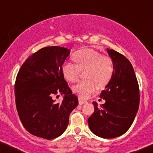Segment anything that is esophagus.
<instances>
[{"label": "esophagus", "instance_id": "34e87169", "mask_svg": "<svg viewBox=\"0 0 153 153\" xmlns=\"http://www.w3.org/2000/svg\"><path fill=\"white\" fill-rule=\"evenodd\" d=\"M78 101H79V104H80V105H82V104H86L88 102L86 100H84L82 98V97H79Z\"/></svg>", "mask_w": 153, "mask_h": 153}]
</instances>
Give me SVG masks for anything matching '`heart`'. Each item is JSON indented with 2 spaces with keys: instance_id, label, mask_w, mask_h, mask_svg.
<instances>
[{
  "instance_id": "heart-1",
  "label": "heart",
  "mask_w": 153,
  "mask_h": 153,
  "mask_svg": "<svg viewBox=\"0 0 153 153\" xmlns=\"http://www.w3.org/2000/svg\"><path fill=\"white\" fill-rule=\"evenodd\" d=\"M74 60L77 65L65 62L62 65L64 76L70 82H75L79 78L81 70H85V76L88 79L80 81L73 89L83 97H88L95 92L98 85H105L110 80L113 74V60L109 56H102L98 51L85 49L74 55Z\"/></svg>"
}]
</instances>
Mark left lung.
Returning a JSON list of instances; mask_svg holds the SVG:
<instances>
[{"instance_id":"obj_1","label":"left lung","mask_w":153,"mask_h":153,"mask_svg":"<svg viewBox=\"0 0 153 153\" xmlns=\"http://www.w3.org/2000/svg\"><path fill=\"white\" fill-rule=\"evenodd\" d=\"M106 51L113 60V74L100 94L105 103L99 108L93 102L95 111L88 124L95 135L111 139L124 135L131 126L140 106V91L130 61L115 50Z\"/></svg>"}]
</instances>
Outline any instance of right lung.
Segmentation results:
<instances>
[{"instance_id":"add662e5","label":"right lung","mask_w":153,"mask_h":153,"mask_svg":"<svg viewBox=\"0 0 153 153\" xmlns=\"http://www.w3.org/2000/svg\"><path fill=\"white\" fill-rule=\"evenodd\" d=\"M70 51L62 47L42 48L29 57L18 73V114L23 126L33 135L47 140L60 136L67 129L70 113L78 104L62 69ZM58 93L64 95L61 102L53 99Z\"/></svg>"}]
</instances>
